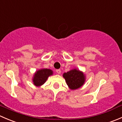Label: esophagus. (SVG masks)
<instances>
[{
  "mask_svg": "<svg viewBox=\"0 0 122 122\" xmlns=\"http://www.w3.org/2000/svg\"><path fill=\"white\" fill-rule=\"evenodd\" d=\"M56 72L57 74H61V70H60V69H58V70H56Z\"/></svg>",
  "mask_w": 122,
  "mask_h": 122,
  "instance_id": "1",
  "label": "esophagus"
}]
</instances>
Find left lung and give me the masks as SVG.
<instances>
[{
	"label": "left lung",
	"mask_w": 122,
	"mask_h": 122,
	"mask_svg": "<svg viewBox=\"0 0 122 122\" xmlns=\"http://www.w3.org/2000/svg\"><path fill=\"white\" fill-rule=\"evenodd\" d=\"M67 84L71 90H76L84 84L86 77L83 72L74 68L63 74Z\"/></svg>",
	"instance_id": "8db88e82"
}]
</instances>
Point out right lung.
<instances>
[{
	"mask_svg": "<svg viewBox=\"0 0 122 122\" xmlns=\"http://www.w3.org/2000/svg\"><path fill=\"white\" fill-rule=\"evenodd\" d=\"M53 74V71L50 69L43 68L38 70L34 74L32 81L35 86L39 87L45 83L49 76Z\"/></svg>",
	"mask_w": 122,
	"mask_h": 122,
	"instance_id": "1",
	"label": "right lung"
}]
</instances>
